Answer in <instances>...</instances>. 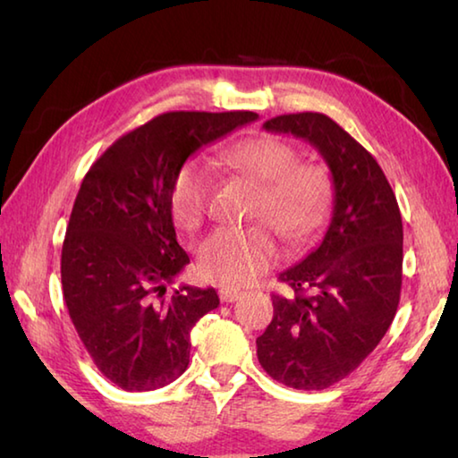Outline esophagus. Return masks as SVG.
Segmentation results:
<instances>
[{
    "mask_svg": "<svg viewBox=\"0 0 458 458\" xmlns=\"http://www.w3.org/2000/svg\"><path fill=\"white\" fill-rule=\"evenodd\" d=\"M218 294L222 303H234V301L240 297V289H234V286H222Z\"/></svg>",
    "mask_w": 458,
    "mask_h": 458,
    "instance_id": "obj_1",
    "label": "esophagus"
}]
</instances>
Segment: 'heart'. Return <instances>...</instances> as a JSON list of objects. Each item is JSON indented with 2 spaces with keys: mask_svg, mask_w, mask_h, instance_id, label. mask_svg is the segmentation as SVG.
I'll return each mask as SVG.
<instances>
[{
  "mask_svg": "<svg viewBox=\"0 0 458 458\" xmlns=\"http://www.w3.org/2000/svg\"><path fill=\"white\" fill-rule=\"evenodd\" d=\"M238 174L260 185L254 218L270 223L289 242H305L327 220L333 185L329 172L278 137H252L224 155ZM212 169L190 159L169 185V214L177 228L198 230L208 214ZM281 254L275 232L266 224L250 228H218L196 248L201 276L224 284H248L275 265Z\"/></svg>",
  "mask_w": 458,
  "mask_h": 458,
  "instance_id": "heart-1",
  "label": "heart"
}]
</instances>
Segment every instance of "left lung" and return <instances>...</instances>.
I'll return each mask as SVG.
<instances>
[{
  "instance_id": "8db88e82",
  "label": "left lung",
  "mask_w": 458,
  "mask_h": 458,
  "mask_svg": "<svg viewBox=\"0 0 458 458\" xmlns=\"http://www.w3.org/2000/svg\"><path fill=\"white\" fill-rule=\"evenodd\" d=\"M267 131L305 139L327 161L333 214L319 248L278 276L275 315L257 339L267 374L294 390L350 376L386 335L402 289V216L374 155L323 113L281 114Z\"/></svg>"
}]
</instances>
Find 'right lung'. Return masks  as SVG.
<instances>
[{"mask_svg": "<svg viewBox=\"0 0 458 458\" xmlns=\"http://www.w3.org/2000/svg\"><path fill=\"white\" fill-rule=\"evenodd\" d=\"M252 111H174L119 137L84 175L62 244L68 315L100 374L157 390L190 363V331L220 305L214 289L167 284L188 265L169 214L185 159L257 119Z\"/></svg>", "mask_w": 458, "mask_h": 458, "instance_id": "1", "label": "right lung"}]
</instances>
